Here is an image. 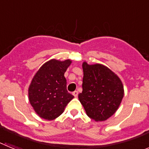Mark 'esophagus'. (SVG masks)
I'll return each mask as SVG.
<instances>
[{"label": "esophagus", "mask_w": 149, "mask_h": 149, "mask_svg": "<svg viewBox=\"0 0 149 149\" xmlns=\"http://www.w3.org/2000/svg\"><path fill=\"white\" fill-rule=\"evenodd\" d=\"M72 94H73V95L74 96V97H77V96L78 95V92H77V91H74V92H73Z\"/></svg>", "instance_id": "34e87169"}]
</instances>
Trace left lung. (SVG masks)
Instances as JSON below:
<instances>
[{"label": "left lung", "instance_id": "left-lung-1", "mask_svg": "<svg viewBox=\"0 0 149 149\" xmlns=\"http://www.w3.org/2000/svg\"><path fill=\"white\" fill-rule=\"evenodd\" d=\"M83 91L79 101L90 119L105 121L115 113L124 96L122 81L107 67L83 63Z\"/></svg>", "mask_w": 149, "mask_h": 149}]
</instances>
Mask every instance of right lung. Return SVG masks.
Masks as SVG:
<instances>
[{"mask_svg": "<svg viewBox=\"0 0 149 149\" xmlns=\"http://www.w3.org/2000/svg\"><path fill=\"white\" fill-rule=\"evenodd\" d=\"M72 61L51 60L39 68L30 84L29 101L42 119L53 120L60 116L74 98L66 89L64 74Z\"/></svg>", "mask_w": 149, "mask_h": 149, "instance_id": "add662e5", "label": "right lung"}]
</instances>
